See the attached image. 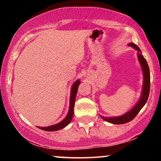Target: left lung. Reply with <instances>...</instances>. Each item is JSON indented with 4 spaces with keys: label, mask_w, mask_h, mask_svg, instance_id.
I'll return each mask as SVG.
<instances>
[{
    "label": "left lung",
    "mask_w": 161,
    "mask_h": 161,
    "mask_svg": "<svg viewBox=\"0 0 161 161\" xmlns=\"http://www.w3.org/2000/svg\"><path fill=\"white\" fill-rule=\"evenodd\" d=\"M129 45L138 51V58L142 66L144 75L143 88H142L141 98L138 101V102L135 105L133 108L131 109L129 111L125 113V114L119 116H115V117H104V116L100 115V116L103 119H104L105 121L109 122L110 123H114V124H124V123H129V121L132 120L137 116V114L141 110V109L145 106L147 101V98H148L149 92H150V70H149L147 63L146 61L145 57L141 54V50L139 49V47L137 45L133 43H129Z\"/></svg>",
    "instance_id": "left-lung-1"
}]
</instances>
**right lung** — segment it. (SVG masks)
<instances>
[{"label": "right lung", "instance_id": "add662e5", "mask_svg": "<svg viewBox=\"0 0 161 161\" xmlns=\"http://www.w3.org/2000/svg\"><path fill=\"white\" fill-rule=\"evenodd\" d=\"M79 84H80V82H79V80L78 79L77 81H75V82H74V84H73V86H72L71 95H70L69 112H68L67 116H66L65 119H64V120H62L61 122H60L59 123H57V124L50 125V126H47V127H39L38 126V128L42 129V130L48 131V132H52V131L60 130V129L64 128V127L66 126V125L69 124L70 122H71L72 119H73L75 96H76L77 90H78V87L79 86Z\"/></svg>", "mask_w": 161, "mask_h": 161}]
</instances>
